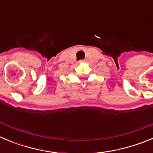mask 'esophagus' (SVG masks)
Listing matches in <instances>:
<instances>
[{"label":"esophagus","instance_id":"obj_1","mask_svg":"<svg viewBox=\"0 0 153 153\" xmlns=\"http://www.w3.org/2000/svg\"><path fill=\"white\" fill-rule=\"evenodd\" d=\"M81 62H83V61H81Z\"/></svg>","mask_w":153,"mask_h":153}]
</instances>
